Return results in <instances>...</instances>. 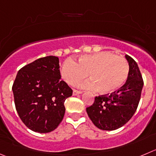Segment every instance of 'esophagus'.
<instances>
[{
	"label": "esophagus",
	"mask_w": 156,
	"mask_h": 156,
	"mask_svg": "<svg viewBox=\"0 0 156 156\" xmlns=\"http://www.w3.org/2000/svg\"><path fill=\"white\" fill-rule=\"evenodd\" d=\"M81 92H82V91H78V90L74 89V90H73V95H77V94H81Z\"/></svg>",
	"instance_id": "34e87169"
}]
</instances>
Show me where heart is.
<instances>
[{"mask_svg":"<svg viewBox=\"0 0 156 156\" xmlns=\"http://www.w3.org/2000/svg\"><path fill=\"white\" fill-rule=\"evenodd\" d=\"M88 74L93 82L90 87H97L101 93L110 94L120 89L126 82L129 74L127 61L112 52L101 51L80 57L78 63L71 59L65 61L61 75L68 85H75L85 79Z\"/></svg>","mask_w":156,"mask_h":156,"instance_id":"b5f03b06","label":"heart"}]
</instances>
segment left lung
Here are the masks:
<instances>
[{
	"label": "left lung",
	"mask_w": 156,
	"mask_h": 156,
	"mask_svg": "<svg viewBox=\"0 0 156 156\" xmlns=\"http://www.w3.org/2000/svg\"><path fill=\"white\" fill-rule=\"evenodd\" d=\"M129 74L125 85L115 92L96 96L86 108L88 117L96 127L102 130H115L126 124L135 114L142 94L144 81L137 63L126 55Z\"/></svg>",
	"instance_id": "1"
}]
</instances>
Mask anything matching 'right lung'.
<instances>
[{
  "instance_id": "right-lung-1",
  "label": "right lung",
  "mask_w": 156,
  "mask_h": 156,
  "mask_svg": "<svg viewBox=\"0 0 156 156\" xmlns=\"http://www.w3.org/2000/svg\"><path fill=\"white\" fill-rule=\"evenodd\" d=\"M19 117L30 130L47 133L63 119L72 89L61 80L59 59L41 58L19 70L12 86Z\"/></svg>"
}]
</instances>
